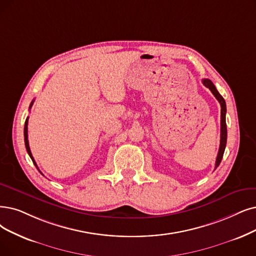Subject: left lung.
<instances>
[{
	"label": "left lung",
	"mask_w": 256,
	"mask_h": 256,
	"mask_svg": "<svg viewBox=\"0 0 256 256\" xmlns=\"http://www.w3.org/2000/svg\"><path fill=\"white\" fill-rule=\"evenodd\" d=\"M202 84L205 85L207 88L210 89V91L213 94V96L216 98V100L220 102V149H218L216 162V169L220 164V162H222L224 152V148H226V144H227V125H226V111H227V109H226V102H224V98L220 94V92L216 90V86H214V84L212 83L210 80L204 78Z\"/></svg>",
	"instance_id": "1"
}]
</instances>
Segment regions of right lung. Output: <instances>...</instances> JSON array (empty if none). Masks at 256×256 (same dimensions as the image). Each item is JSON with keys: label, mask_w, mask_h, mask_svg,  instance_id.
I'll list each match as a JSON object with an SVG mask.
<instances>
[{"label": "right lung", "mask_w": 256, "mask_h": 256, "mask_svg": "<svg viewBox=\"0 0 256 256\" xmlns=\"http://www.w3.org/2000/svg\"><path fill=\"white\" fill-rule=\"evenodd\" d=\"M32 104H34V100L32 102V104H30V107H29V109L32 108ZM24 140H25V147H26V150H27V152H28V154H29L30 158L32 160V162H34V166L36 167V169L38 170V165H36V160H34V158L32 154V151H30L29 142H28V118H26V120H25V126H24ZM38 171H40V170H38ZM40 174H43V173L40 172Z\"/></svg>", "instance_id": "1"}]
</instances>
